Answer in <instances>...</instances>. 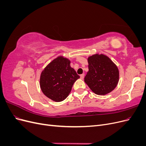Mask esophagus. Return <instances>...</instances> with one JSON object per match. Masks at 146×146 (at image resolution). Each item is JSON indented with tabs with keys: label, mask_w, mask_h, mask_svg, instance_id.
Here are the masks:
<instances>
[{
	"label": "esophagus",
	"mask_w": 146,
	"mask_h": 146,
	"mask_svg": "<svg viewBox=\"0 0 146 146\" xmlns=\"http://www.w3.org/2000/svg\"><path fill=\"white\" fill-rule=\"evenodd\" d=\"M84 77H85V74H82L81 76H80V79H82V80H83Z\"/></svg>",
	"instance_id": "1"
}]
</instances>
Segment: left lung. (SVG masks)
<instances>
[{
  "instance_id": "obj_1",
  "label": "left lung",
  "mask_w": 146,
  "mask_h": 146,
  "mask_svg": "<svg viewBox=\"0 0 146 146\" xmlns=\"http://www.w3.org/2000/svg\"><path fill=\"white\" fill-rule=\"evenodd\" d=\"M89 70L85 82L95 94L104 96L111 92L117 85L119 72L116 65L107 56L94 54L88 57Z\"/></svg>"
}]
</instances>
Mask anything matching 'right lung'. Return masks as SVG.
Here are the masks:
<instances>
[{
    "label": "right lung",
    "instance_id": "add662e5",
    "mask_svg": "<svg viewBox=\"0 0 146 146\" xmlns=\"http://www.w3.org/2000/svg\"><path fill=\"white\" fill-rule=\"evenodd\" d=\"M70 63L69 59L60 56L42 71L39 84L48 98L57 102L64 100L71 91L74 82L80 78Z\"/></svg>",
    "mask_w": 146,
    "mask_h": 146
}]
</instances>
